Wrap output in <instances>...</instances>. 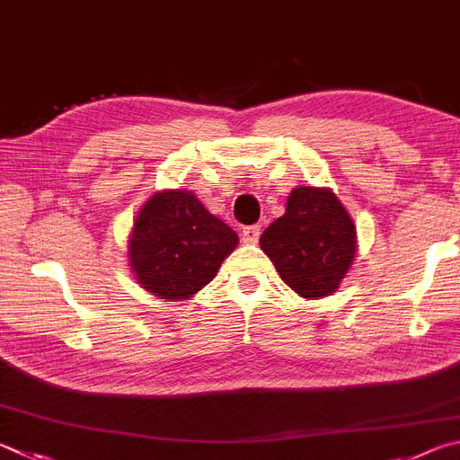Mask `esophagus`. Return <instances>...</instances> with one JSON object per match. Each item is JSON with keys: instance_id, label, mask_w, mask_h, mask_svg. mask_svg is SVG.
<instances>
[{"instance_id": "esophagus-1", "label": "esophagus", "mask_w": 460, "mask_h": 460, "mask_svg": "<svg viewBox=\"0 0 460 460\" xmlns=\"http://www.w3.org/2000/svg\"><path fill=\"white\" fill-rule=\"evenodd\" d=\"M241 235H243V243L253 245L259 241V235H261V227H259V225H249V227H243Z\"/></svg>"}]
</instances>
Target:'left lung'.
Masks as SVG:
<instances>
[{
	"label": "left lung",
	"instance_id": "obj_1",
	"mask_svg": "<svg viewBox=\"0 0 460 460\" xmlns=\"http://www.w3.org/2000/svg\"><path fill=\"white\" fill-rule=\"evenodd\" d=\"M261 249L279 278L302 297L332 296L356 255V229L330 189L297 187L286 213L263 231Z\"/></svg>",
	"mask_w": 460,
	"mask_h": 460
}]
</instances>
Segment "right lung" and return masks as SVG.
<instances>
[{"label":"right lung","instance_id":"obj_1","mask_svg":"<svg viewBox=\"0 0 460 460\" xmlns=\"http://www.w3.org/2000/svg\"><path fill=\"white\" fill-rule=\"evenodd\" d=\"M239 237L189 190L155 193L140 208L128 241L137 281L161 299L203 289L237 247Z\"/></svg>","mask_w":460,"mask_h":460}]
</instances>
